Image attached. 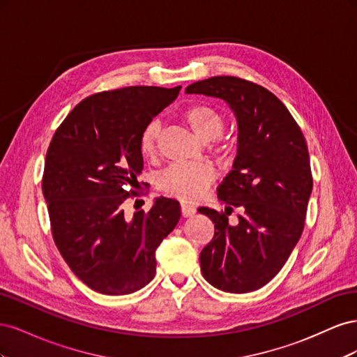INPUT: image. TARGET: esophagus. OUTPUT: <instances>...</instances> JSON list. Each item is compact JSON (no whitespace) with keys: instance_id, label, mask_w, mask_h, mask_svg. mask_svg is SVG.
<instances>
[{"instance_id":"obj_1","label":"esophagus","mask_w":357,"mask_h":357,"mask_svg":"<svg viewBox=\"0 0 357 357\" xmlns=\"http://www.w3.org/2000/svg\"><path fill=\"white\" fill-rule=\"evenodd\" d=\"M197 213L195 207H192V205L186 204V202H181V214L183 218H190V215H193Z\"/></svg>"}]
</instances>
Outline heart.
<instances>
[{
  "mask_svg": "<svg viewBox=\"0 0 357 357\" xmlns=\"http://www.w3.org/2000/svg\"><path fill=\"white\" fill-rule=\"evenodd\" d=\"M183 119L202 142L218 139L226 126L225 114L210 104H193L183 112ZM160 125L152 121L146 125L139 135V152L146 158H153L158 152V138ZM215 180V171L211 165L172 164L158 177V189L165 195L178 198L185 202H195L204 197L211 183Z\"/></svg>",
  "mask_w": 357,
  "mask_h": 357,
  "instance_id": "obj_1",
  "label": "heart"
}]
</instances>
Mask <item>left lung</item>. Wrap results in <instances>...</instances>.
<instances>
[{
  "label": "left lung",
  "mask_w": 357,
  "mask_h": 357,
  "mask_svg": "<svg viewBox=\"0 0 357 357\" xmlns=\"http://www.w3.org/2000/svg\"><path fill=\"white\" fill-rule=\"evenodd\" d=\"M186 93L225 100L238 121V150L218 188L225 213L198 208L214 223L199 262L215 289L247 294L271 282L304 231L312 190L305 137L286 105L253 82L218 75L189 84ZM234 208L242 210L236 227L227 219Z\"/></svg>",
  "instance_id": "left-lung-1"
}]
</instances>
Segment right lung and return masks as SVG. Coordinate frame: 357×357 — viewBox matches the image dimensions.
I'll return each instance as SVG.
<instances>
[{
  "label": "right lung",
  "mask_w": 357,
  "mask_h": 357,
  "mask_svg": "<svg viewBox=\"0 0 357 357\" xmlns=\"http://www.w3.org/2000/svg\"><path fill=\"white\" fill-rule=\"evenodd\" d=\"M180 89L129 86L93 93L68 113L49 144L41 189L53 241L71 271L100 294L128 295L152 282L155 250L178 223L180 204L172 198L160 197L134 215L125 204L143 195L137 192L139 135Z\"/></svg>",
  "instance_id": "right-lung-1"
}]
</instances>
